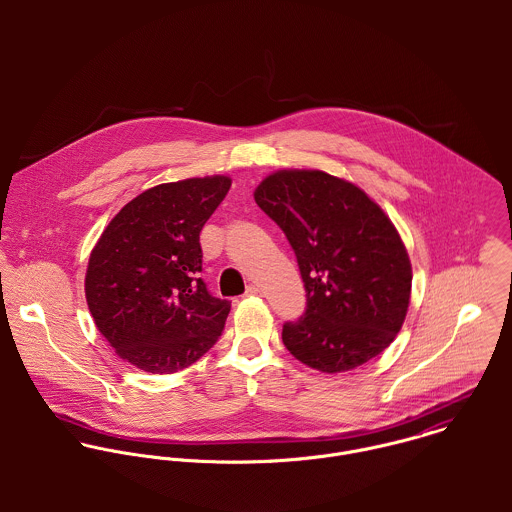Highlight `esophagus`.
Returning <instances> with one entry per match:
<instances>
[{
    "mask_svg": "<svg viewBox=\"0 0 512 512\" xmlns=\"http://www.w3.org/2000/svg\"><path fill=\"white\" fill-rule=\"evenodd\" d=\"M258 293H262V288L256 286V284H250V286L246 288V295H258Z\"/></svg>",
    "mask_w": 512,
    "mask_h": 512,
    "instance_id": "obj_1",
    "label": "esophagus"
}]
</instances>
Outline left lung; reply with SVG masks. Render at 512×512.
<instances>
[{"label":"left lung","mask_w":512,"mask_h":512,"mask_svg":"<svg viewBox=\"0 0 512 512\" xmlns=\"http://www.w3.org/2000/svg\"><path fill=\"white\" fill-rule=\"evenodd\" d=\"M292 244L307 305L282 341L303 365L345 372L378 357L406 319L412 266L384 211L357 185L317 169H284L254 191Z\"/></svg>","instance_id":"1"}]
</instances>
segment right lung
Segmentation results:
<instances>
[{
  "mask_svg": "<svg viewBox=\"0 0 512 512\" xmlns=\"http://www.w3.org/2000/svg\"><path fill=\"white\" fill-rule=\"evenodd\" d=\"M230 183L213 175L151 187L98 238L84 292L98 331L120 359L171 374L219 341L230 301L213 297L199 278V234Z\"/></svg>",
  "mask_w": 512,
  "mask_h": 512,
  "instance_id": "add662e5",
  "label": "right lung"
}]
</instances>
